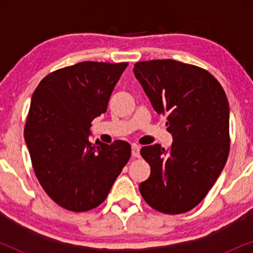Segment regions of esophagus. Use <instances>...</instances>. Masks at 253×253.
<instances>
[{
	"label": "esophagus",
	"mask_w": 253,
	"mask_h": 253,
	"mask_svg": "<svg viewBox=\"0 0 253 253\" xmlns=\"http://www.w3.org/2000/svg\"><path fill=\"white\" fill-rule=\"evenodd\" d=\"M131 154H132L133 158H139L140 147L137 144H132V146H131Z\"/></svg>",
	"instance_id": "esophagus-1"
}]
</instances>
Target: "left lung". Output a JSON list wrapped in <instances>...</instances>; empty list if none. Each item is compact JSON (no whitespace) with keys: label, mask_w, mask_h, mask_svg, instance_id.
<instances>
[{"label":"left lung","mask_w":253,"mask_h":253,"mask_svg":"<svg viewBox=\"0 0 253 253\" xmlns=\"http://www.w3.org/2000/svg\"><path fill=\"white\" fill-rule=\"evenodd\" d=\"M133 72L172 134L168 150L141 147L151 175L139 184L140 193L161 213L189 212L205 198L229 154L226 93L205 69L175 60L137 62Z\"/></svg>","instance_id":"left-lung-1"}]
</instances>
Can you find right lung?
<instances>
[{
    "label": "right lung",
    "instance_id": "obj_1",
    "mask_svg": "<svg viewBox=\"0 0 253 253\" xmlns=\"http://www.w3.org/2000/svg\"><path fill=\"white\" fill-rule=\"evenodd\" d=\"M126 67L81 62L48 74L32 95L24 137L33 170L44 192L71 212L98 207L131 157L126 141L88 139Z\"/></svg>",
    "mask_w": 253,
    "mask_h": 253
}]
</instances>
